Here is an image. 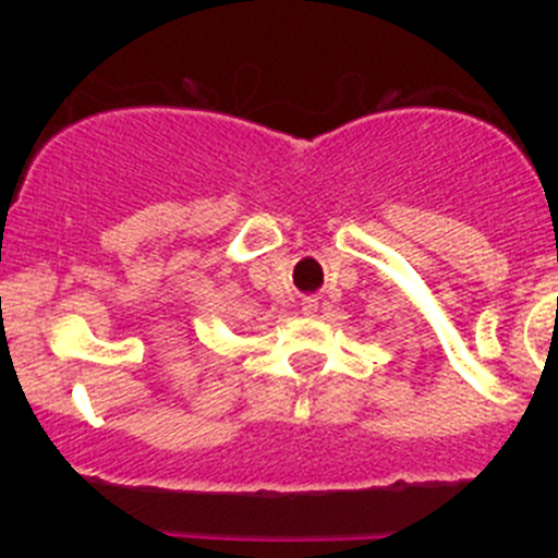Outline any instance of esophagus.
Returning a JSON list of instances; mask_svg holds the SVG:
<instances>
[{
	"label": "esophagus",
	"instance_id": "1",
	"mask_svg": "<svg viewBox=\"0 0 558 558\" xmlns=\"http://www.w3.org/2000/svg\"><path fill=\"white\" fill-rule=\"evenodd\" d=\"M302 311H305L307 315L315 313L318 311V300H315V296H305V300H302Z\"/></svg>",
	"mask_w": 558,
	"mask_h": 558
}]
</instances>
